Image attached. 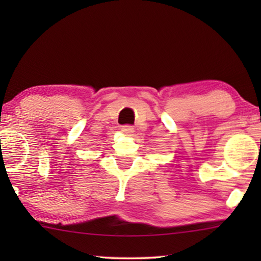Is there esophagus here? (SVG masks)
<instances>
[{
	"mask_svg": "<svg viewBox=\"0 0 261 261\" xmlns=\"http://www.w3.org/2000/svg\"><path fill=\"white\" fill-rule=\"evenodd\" d=\"M121 130L126 134H132L134 132V128L133 126H130V124H124V126L121 127Z\"/></svg>",
	"mask_w": 261,
	"mask_h": 261,
	"instance_id": "obj_1",
	"label": "esophagus"
}]
</instances>
